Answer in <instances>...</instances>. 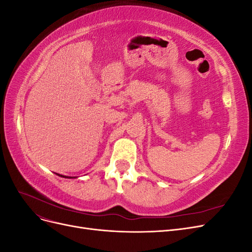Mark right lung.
I'll use <instances>...</instances> for the list:
<instances>
[{"label": "right lung", "instance_id": "1", "mask_svg": "<svg viewBox=\"0 0 252 252\" xmlns=\"http://www.w3.org/2000/svg\"><path fill=\"white\" fill-rule=\"evenodd\" d=\"M58 175H60V177H62V178H67V179H71V178H73V177H66V175H62V174H59V173H57ZM75 178V177H74Z\"/></svg>", "mask_w": 252, "mask_h": 252}]
</instances>
